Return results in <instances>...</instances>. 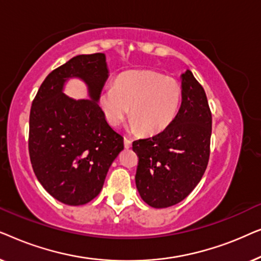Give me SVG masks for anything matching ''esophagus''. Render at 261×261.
Instances as JSON below:
<instances>
[{
    "instance_id": "1",
    "label": "esophagus",
    "mask_w": 261,
    "mask_h": 261,
    "mask_svg": "<svg viewBox=\"0 0 261 261\" xmlns=\"http://www.w3.org/2000/svg\"><path fill=\"white\" fill-rule=\"evenodd\" d=\"M123 144H124V147L129 148L132 146V140H130V139H128L127 137H124L123 138Z\"/></svg>"
}]
</instances>
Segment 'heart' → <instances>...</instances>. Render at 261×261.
Listing matches in <instances>:
<instances>
[{"label":"heart","instance_id":"obj_1","mask_svg":"<svg viewBox=\"0 0 261 261\" xmlns=\"http://www.w3.org/2000/svg\"><path fill=\"white\" fill-rule=\"evenodd\" d=\"M181 88L176 80L153 71H135L117 78L115 85L99 94L103 114L112 126H119L129 114L132 128L142 134L165 129L176 119Z\"/></svg>","mask_w":261,"mask_h":261}]
</instances>
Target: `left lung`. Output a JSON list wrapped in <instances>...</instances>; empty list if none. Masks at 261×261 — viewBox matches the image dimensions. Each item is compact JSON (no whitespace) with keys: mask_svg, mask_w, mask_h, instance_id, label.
Segmentation results:
<instances>
[{"mask_svg":"<svg viewBox=\"0 0 261 261\" xmlns=\"http://www.w3.org/2000/svg\"><path fill=\"white\" fill-rule=\"evenodd\" d=\"M212 121L204 89L187 70L176 119L160 133L133 142L139 158L135 184L148 205L177 204L199 183L209 162Z\"/></svg>","mask_w":261,"mask_h":261,"instance_id":"left-lung-1","label":"left lung"}]
</instances>
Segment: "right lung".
<instances>
[{"label": "right lung", "instance_id": "right-lung-1", "mask_svg": "<svg viewBox=\"0 0 261 261\" xmlns=\"http://www.w3.org/2000/svg\"><path fill=\"white\" fill-rule=\"evenodd\" d=\"M71 76L87 83L90 99L73 100L62 94ZM107 78L103 53L76 56L48 73L32 102V167L45 190L64 204L82 205L94 199L123 149L122 135L109 126L97 103Z\"/></svg>", "mask_w": 261, "mask_h": 261}]
</instances>
